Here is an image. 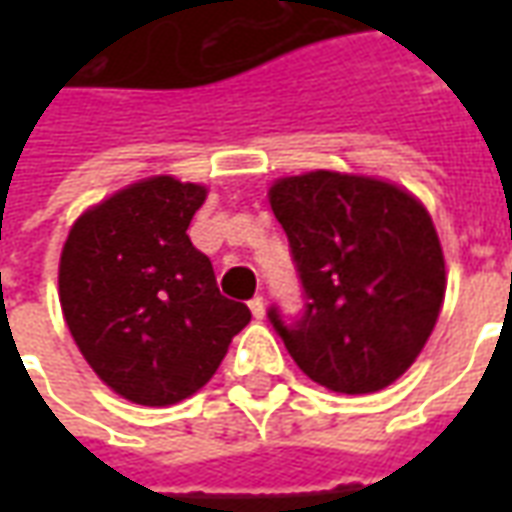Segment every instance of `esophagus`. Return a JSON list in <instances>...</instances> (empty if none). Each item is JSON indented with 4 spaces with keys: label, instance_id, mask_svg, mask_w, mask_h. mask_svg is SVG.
I'll return each mask as SVG.
<instances>
[{
    "label": "esophagus",
    "instance_id": "obj_1",
    "mask_svg": "<svg viewBox=\"0 0 512 512\" xmlns=\"http://www.w3.org/2000/svg\"><path fill=\"white\" fill-rule=\"evenodd\" d=\"M249 310L255 318H266V299L263 296H255V299L249 301Z\"/></svg>",
    "mask_w": 512,
    "mask_h": 512
}]
</instances>
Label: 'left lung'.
I'll list each match as a JSON object with an SVG mask.
<instances>
[{"mask_svg": "<svg viewBox=\"0 0 512 512\" xmlns=\"http://www.w3.org/2000/svg\"><path fill=\"white\" fill-rule=\"evenodd\" d=\"M268 202L304 288L296 321L268 310L293 362L340 395L397 381L428 343L447 290L425 205L395 183L329 169L279 178Z\"/></svg>", "mask_w": 512, "mask_h": 512, "instance_id": "left-lung-1", "label": "left lung"}]
</instances>
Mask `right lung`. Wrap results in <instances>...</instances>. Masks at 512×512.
<instances>
[{"mask_svg":"<svg viewBox=\"0 0 512 512\" xmlns=\"http://www.w3.org/2000/svg\"><path fill=\"white\" fill-rule=\"evenodd\" d=\"M208 189L156 175L73 222L60 257V304L79 351L109 389L172 406L208 384L252 321L224 299L208 255L186 235Z\"/></svg>","mask_w":512,"mask_h":512,"instance_id":"add662e5","label":"right lung"}]
</instances>
